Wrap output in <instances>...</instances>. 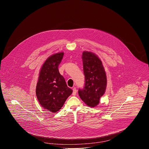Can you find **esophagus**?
Wrapping results in <instances>:
<instances>
[{"mask_svg":"<svg viewBox=\"0 0 149 149\" xmlns=\"http://www.w3.org/2000/svg\"><path fill=\"white\" fill-rule=\"evenodd\" d=\"M76 93H77V89L76 88H73V93H72V95L73 96H75L76 95Z\"/></svg>","mask_w":149,"mask_h":149,"instance_id":"obj_1","label":"esophagus"}]
</instances>
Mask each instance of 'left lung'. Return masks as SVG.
Listing matches in <instances>:
<instances>
[{
    "label": "left lung",
    "instance_id": "1",
    "mask_svg": "<svg viewBox=\"0 0 149 149\" xmlns=\"http://www.w3.org/2000/svg\"><path fill=\"white\" fill-rule=\"evenodd\" d=\"M82 60L85 85L79 89V95L87 106L95 107L99 104L100 98L106 89L105 69L100 59L92 52L84 51Z\"/></svg>",
    "mask_w": 149,
    "mask_h": 149
}]
</instances>
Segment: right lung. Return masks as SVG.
<instances>
[{"label": "right lung", "instance_id": "right-lung-1", "mask_svg": "<svg viewBox=\"0 0 149 149\" xmlns=\"http://www.w3.org/2000/svg\"><path fill=\"white\" fill-rule=\"evenodd\" d=\"M64 53H58L48 57L41 68L36 86V95L45 109L55 113L63 106L73 91L68 87L58 66Z\"/></svg>", "mask_w": 149, "mask_h": 149}]
</instances>
